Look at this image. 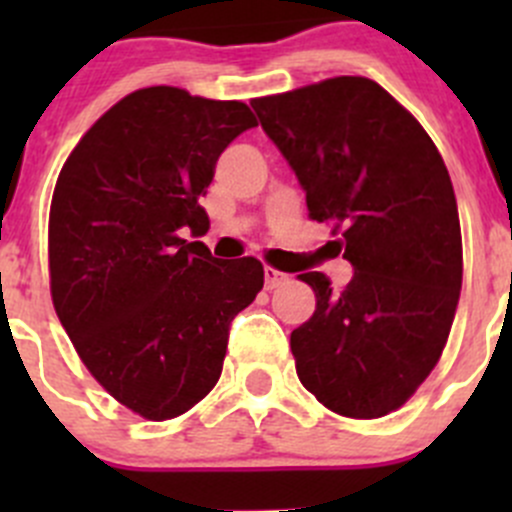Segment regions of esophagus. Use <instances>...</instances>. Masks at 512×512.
<instances>
[{"mask_svg": "<svg viewBox=\"0 0 512 512\" xmlns=\"http://www.w3.org/2000/svg\"><path fill=\"white\" fill-rule=\"evenodd\" d=\"M289 282V275H285V272L275 270V267H265V287L267 289H277L282 285H287Z\"/></svg>", "mask_w": 512, "mask_h": 512, "instance_id": "obj_1", "label": "esophagus"}]
</instances>
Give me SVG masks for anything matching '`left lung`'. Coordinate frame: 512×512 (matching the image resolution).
Here are the masks:
<instances>
[{
  "instance_id": "1",
  "label": "left lung",
  "mask_w": 512,
  "mask_h": 512,
  "mask_svg": "<svg viewBox=\"0 0 512 512\" xmlns=\"http://www.w3.org/2000/svg\"><path fill=\"white\" fill-rule=\"evenodd\" d=\"M307 195L342 230V292L304 272L317 309L289 337L297 376L334 414L379 418L406 404L446 347L463 280L456 193L441 153L389 91L337 76L252 101Z\"/></svg>"
}]
</instances>
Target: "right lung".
I'll return each instance as SVG.
<instances>
[{
    "mask_svg": "<svg viewBox=\"0 0 512 512\" xmlns=\"http://www.w3.org/2000/svg\"><path fill=\"white\" fill-rule=\"evenodd\" d=\"M257 121L242 101L175 86L133 91L71 151L49 215L54 309L98 384L151 421L193 409L220 379L230 324L265 270L218 260L200 198L220 153Z\"/></svg>",
    "mask_w": 512,
    "mask_h": 512,
    "instance_id": "obj_1",
    "label": "right lung"
}]
</instances>
